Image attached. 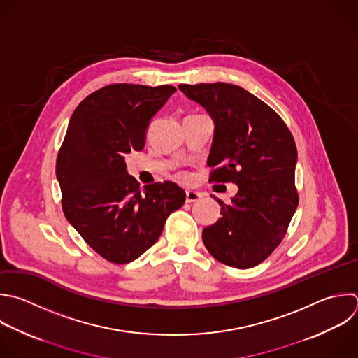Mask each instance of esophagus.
Instances as JSON below:
<instances>
[{"label":"esophagus","instance_id":"34e87169","mask_svg":"<svg viewBox=\"0 0 358 358\" xmlns=\"http://www.w3.org/2000/svg\"><path fill=\"white\" fill-rule=\"evenodd\" d=\"M201 197H203V194L199 193V192H194V190H187V192H186V201H187V203L199 201Z\"/></svg>","mask_w":358,"mask_h":358}]
</instances>
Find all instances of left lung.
<instances>
[{
	"label": "left lung",
	"mask_w": 358,
	"mask_h": 358,
	"mask_svg": "<svg viewBox=\"0 0 358 358\" xmlns=\"http://www.w3.org/2000/svg\"><path fill=\"white\" fill-rule=\"evenodd\" d=\"M179 90L215 123L208 180L238 185L229 204L217 199L222 217L203 229V242L227 266H257L281 243L298 206L294 137L268 105L238 85L180 84Z\"/></svg>",
	"instance_id": "obj_1"
}]
</instances>
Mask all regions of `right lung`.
<instances>
[{
    "label": "right lung",
    "instance_id": "right-lung-1",
    "mask_svg": "<svg viewBox=\"0 0 358 358\" xmlns=\"http://www.w3.org/2000/svg\"><path fill=\"white\" fill-rule=\"evenodd\" d=\"M176 91L172 85L112 84L74 110L59 150L56 175L69 222L103 259L124 264L151 248L186 193L165 180L140 187L124 155L141 151L151 117Z\"/></svg>",
    "mask_w": 358,
    "mask_h": 358
}]
</instances>
